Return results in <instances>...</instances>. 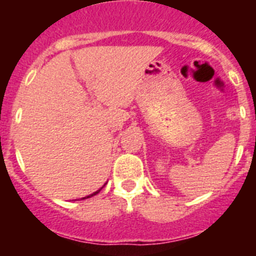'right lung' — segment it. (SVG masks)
<instances>
[{"mask_svg":"<svg viewBox=\"0 0 256 256\" xmlns=\"http://www.w3.org/2000/svg\"><path fill=\"white\" fill-rule=\"evenodd\" d=\"M101 190H102V187H101L100 190H97L96 192H94V194H91V195H88V196H86V198H92V196H94V195H97V194H98V192L101 191Z\"/></svg>","mask_w":256,"mask_h":256,"instance_id":"right-lung-1","label":"right lung"}]
</instances>
